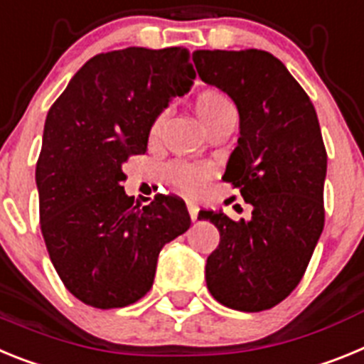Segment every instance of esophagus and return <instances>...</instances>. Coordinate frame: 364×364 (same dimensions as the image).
I'll list each match as a JSON object with an SVG mask.
<instances>
[{
  "mask_svg": "<svg viewBox=\"0 0 364 364\" xmlns=\"http://www.w3.org/2000/svg\"><path fill=\"white\" fill-rule=\"evenodd\" d=\"M186 208H188V214H191V220H198V207L194 203H186Z\"/></svg>",
  "mask_w": 364,
  "mask_h": 364,
  "instance_id": "esophagus-1",
  "label": "esophagus"
}]
</instances>
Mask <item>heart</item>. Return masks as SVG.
Returning a JSON list of instances; mask_svg holds the SVG:
<instances>
[{
    "label": "heart",
    "instance_id": "heart-1",
    "mask_svg": "<svg viewBox=\"0 0 364 364\" xmlns=\"http://www.w3.org/2000/svg\"><path fill=\"white\" fill-rule=\"evenodd\" d=\"M194 112L207 129V134H210L213 129L220 128V126L227 124V122H236V109L229 99L221 91L213 90H201L196 95L194 99ZM166 115L159 113L154 119L150 126V141H157L163 132V124ZM168 173V181L172 183L173 188H178L185 196H200L201 192L207 188L208 181L214 178V168L208 164H192V163H172L166 170Z\"/></svg>",
    "mask_w": 364,
    "mask_h": 364
}]
</instances>
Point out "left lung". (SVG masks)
Segmentation results:
<instances>
[{
    "mask_svg": "<svg viewBox=\"0 0 364 364\" xmlns=\"http://www.w3.org/2000/svg\"><path fill=\"white\" fill-rule=\"evenodd\" d=\"M194 64L238 107V146L223 181L252 205L247 221L221 210L198 216L220 230L205 265L207 287L227 308L264 311L299 286L324 229L328 156L317 112L267 50H196Z\"/></svg>",
    "mask_w": 364,
    "mask_h": 364,
    "instance_id": "1",
    "label": "left lung"
}]
</instances>
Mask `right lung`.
<instances>
[{
	"label": "right lung",
	"instance_id": "1",
	"mask_svg": "<svg viewBox=\"0 0 364 364\" xmlns=\"http://www.w3.org/2000/svg\"><path fill=\"white\" fill-rule=\"evenodd\" d=\"M194 77L185 47L100 53L47 113L36 163L40 229L60 280L91 308L143 299L163 245L191 227L178 196L134 207L122 166L146 151L154 119Z\"/></svg>",
	"mask_w": 364,
	"mask_h": 364
}]
</instances>
